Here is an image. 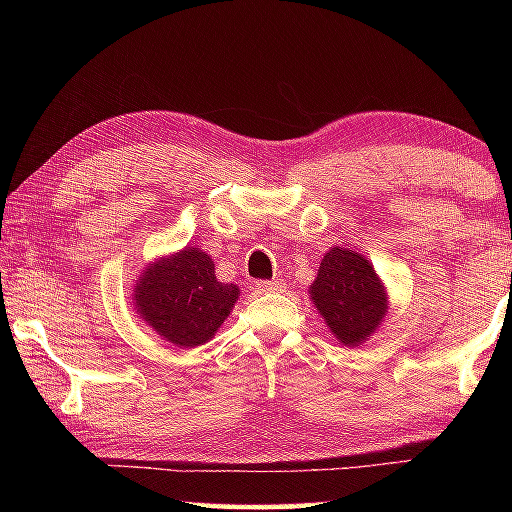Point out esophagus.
Listing matches in <instances>:
<instances>
[{
	"mask_svg": "<svg viewBox=\"0 0 512 512\" xmlns=\"http://www.w3.org/2000/svg\"><path fill=\"white\" fill-rule=\"evenodd\" d=\"M257 289L259 291H280L282 282L280 280H262V282H257Z\"/></svg>",
	"mask_w": 512,
	"mask_h": 512,
	"instance_id": "esophagus-1",
	"label": "esophagus"
}]
</instances>
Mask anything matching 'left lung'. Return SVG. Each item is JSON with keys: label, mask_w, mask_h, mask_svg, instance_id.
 I'll list each match as a JSON object with an SVG mask.
<instances>
[{"label": "left lung", "mask_w": 512, "mask_h": 512, "mask_svg": "<svg viewBox=\"0 0 512 512\" xmlns=\"http://www.w3.org/2000/svg\"><path fill=\"white\" fill-rule=\"evenodd\" d=\"M318 314L343 345H361L388 311L386 289L366 257L336 246L325 253L309 287Z\"/></svg>", "instance_id": "obj_1"}]
</instances>
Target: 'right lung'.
Returning a JSON list of instances; mask_svg holds the SVG:
<instances>
[{"mask_svg":"<svg viewBox=\"0 0 512 512\" xmlns=\"http://www.w3.org/2000/svg\"><path fill=\"white\" fill-rule=\"evenodd\" d=\"M237 298V284L216 280L212 257L189 246L146 266L133 289L140 318L178 348L210 341Z\"/></svg>","mask_w":512,"mask_h":512,"instance_id":"1","label":"right lung"}]
</instances>
